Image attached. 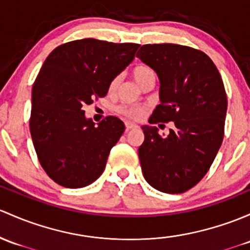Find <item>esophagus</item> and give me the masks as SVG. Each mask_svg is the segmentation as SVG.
<instances>
[{"mask_svg": "<svg viewBox=\"0 0 250 250\" xmlns=\"http://www.w3.org/2000/svg\"><path fill=\"white\" fill-rule=\"evenodd\" d=\"M135 128H138V125H136L135 123L125 122V132H129L130 129H135Z\"/></svg>", "mask_w": 250, "mask_h": 250, "instance_id": "obj_1", "label": "esophagus"}]
</instances>
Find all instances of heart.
Returning <instances> with one entry per match:
<instances>
[{
  "instance_id": "obj_1",
  "label": "heart",
  "mask_w": 250,
  "mask_h": 250,
  "mask_svg": "<svg viewBox=\"0 0 250 250\" xmlns=\"http://www.w3.org/2000/svg\"><path fill=\"white\" fill-rule=\"evenodd\" d=\"M149 77H154V72L149 67L146 65H138L136 68H134L133 70V78L134 80L138 83H140L141 81H144L145 79ZM118 80L114 79L110 83V91H114L116 88ZM117 111L120 112L123 116L132 118V120H140L145 115V109L140 106H129V105H121L117 107Z\"/></svg>"
}]
</instances>
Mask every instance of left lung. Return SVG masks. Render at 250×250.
<instances>
[{
  "label": "left lung",
  "instance_id": "obj_1",
  "mask_svg": "<svg viewBox=\"0 0 250 250\" xmlns=\"http://www.w3.org/2000/svg\"><path fill=\"white\" fill-rule=\"evenodd\" d=\"M136 57L157 73L159 101L148 122H173L167 136L143 125L139 147L144 177L163 193L187 191L206 175L224 138L228 99L212 60L178 44H146Z\"/></svg>",
  "mask_w": 250,
  "mask_h": 250
}]
</instances>
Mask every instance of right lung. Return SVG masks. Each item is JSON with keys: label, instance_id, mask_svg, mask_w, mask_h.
Segmentation results:
<instances>
[{"label": "right lung", "instance_id": "1", "mask_svg": "<svg viewBox=\"0 0 250 250\" xmlns=\"http://www.w3.org/2000/svg\"><path fill=\"white\" fill-rule=\"evenodd\" d=\"M139 44L79 39L52 50L32 88L30 130L42 167L65 188H83L102 175L125 123L107 116L98 125L85 105L105 97L133 62Z\"/></svg>", "mask_w": 250, "mask_h": 250}]
</instances>
